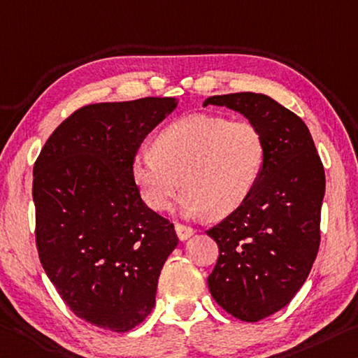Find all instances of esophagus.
<instances>
[{
	"label": "esophagus",
	"instance_id": "34e87169",
	"mask_svg": "<svg viewBox=\"0 0 358 358\" xmlns=\"http://www.w3.org/2000/svg\"><path fill=\"white\" fill-rule=\"evenodd\" d=\"M175 232H177L180 241H186V239H189L192 234H194V229H192L191 226L175 223Z\"/></svg>",
	"mask_w": 358,
	"mask_h": 358
}]
</instances>
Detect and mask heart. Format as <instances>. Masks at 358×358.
I'll use <instances>...</instances> for the list:
<instances>
[{"mask_svg":"<svg viewBox=\"0 0 358 358\" xmlns=\"http://www.w3.org/2000/svg\"><path fill=\"white\" fill-rule=\"evenodd\" d=\"M266 162V140L252 121L208 113L177 119L159 130L152 150L135 152L130 166L143 202L166 212L183 186L188 217H228L248 201Z\"/></svg>","mask_w":358,"mask_h":358,"instance_id":"1","label":"heart"}]
</instances>
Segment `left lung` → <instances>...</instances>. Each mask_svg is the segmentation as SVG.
I'll return each instance as SVG.
<instances>
[{
	"label": "left lung",
	"mask_w": 358,
	"mask_h": 358,
	"mask_svg": "<svg viewBox=\"0 0 358 358\" xmlns=\"http://www.w3.org/2000/svg\"><path fill=\"white\" fill-rule=\"evenodd\" d=\"M242 113L261 129L266 162L253 194L207 229L218 259L208 290L228 314L258 322L292 301L320 245L325 170L303 119L268 95H213L203 106Z\"/></svg>",
	"instance_id": "1"
}]
</instances>
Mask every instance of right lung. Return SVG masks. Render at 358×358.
I'll use <instances>...</instances> for the list:
<instances>
[{
	"label": "right lung",
	"mask_w": 358,
	"mask_h": 358,
	"mask_svg": "<svg viewBox=\"0 0 358 358\" xmlns=\"http://www.w3.org/2000/svg\"><path fill=\"white\" fill-rule=\"evenodd\" d=\"M175 108L173 97L79 108L33 167L39 261L75 315L103 330L129 331L151 314L178 245L173 224L141 201L130 173L141 141Z\"/></svg>",
	"instance_id": "obj_1"
}]
</instances>
